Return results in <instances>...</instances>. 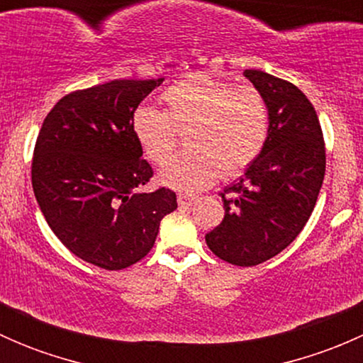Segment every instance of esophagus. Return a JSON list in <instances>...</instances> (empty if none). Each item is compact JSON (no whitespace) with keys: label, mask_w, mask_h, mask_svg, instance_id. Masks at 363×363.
Returning a JSON list of instances; mask_svg holds the SVG:
<instances>
[{"label":"esophagus","mask_w":363,"mask_h":363,"mask_svg":"<svg viewBox=\"0 0 363 363\" xmlns=\"http://www.w3.org/2000/svg\"><path fill=\"white\" fill-rule=\"evenodd\" d=\"M177 202H179V205H182V207H189V205H193L196 202V199L191 195H179Z\"/></svg>","instance_id":"1"}]
</instances>
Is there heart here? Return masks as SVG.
<instances>
[{"mask_svg": "<svg viewBox=\"0 0 363 363\" xmlns=\"http://www.w3.org/2000/svg\"><path fill=\"white\" fill-rule=\"evenodd\" d=\"M164 112L135 108L131 131L142 152L156 164L166 163L186 131L190 149L164 164L161 182L177 191L195 193L221 175L232 179L250 168L265 145L269 105L255 86L189 75L161 94Z\"/></svg>", "mask_w": 363, "mask_h": 363, "instance_id": "obj_1", "label": "heart"}]
</instances>
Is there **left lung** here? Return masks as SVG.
<instances>
[{
  "instance_id": "1",
  "label": "left lung",
  "mask_w": 363,
  "mask_h": 363,
  "mask_svg": "<svg viewBox=\"0 0 363 363\" xmlns=\"http://www.w3.org/2000/svg\"><path fill=\"white\" fill-rule=\"evenodd\" d=\"M244 75L269 105V135L237 184L221 193L225 218L205 235L225 262L252 267L279 255L311 218L325 177V140L306 94L262 69Z\"/></svg>"
}]
</instances>
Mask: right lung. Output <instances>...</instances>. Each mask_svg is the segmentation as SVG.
<instances>
[{
  "mask_svg": "<svg viewBox=\"0 0 363 363\" xmlns=\"http://www.w3.org/2000/svg\"><path fill=\"white\" fill-rule=\"evenodd\" d=\"M163 79L111 80L73 91L43 119L31 182L57 239L105 270L140 262L155 246L175 193H142L152 177L131 131V116Z\"/></svg>",
  "mask_w": 363,
  "mask_h": 363,
  "instance_id": "add662e5",
  "label": "right lung"
}]
</instances>
